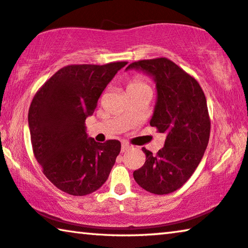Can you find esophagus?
I'll use <instances>...</instances> for the list:
<instances>
[{
  "label": "esophagus",
  "instance_id": "esophagus-1",
  "mask_svg": "<svg viewBox=\"0 0 248 248\" xmlns=\"http://www.w3.org/2000/svg\"><path fill=\"white\" fill-rule=\"evenodd\" d=\"M131 149V145L127 143H122V152H126L127 150Z\"/></svg>",
  "mask_w": 248,
  "mask_h": 248
}]
</instances>
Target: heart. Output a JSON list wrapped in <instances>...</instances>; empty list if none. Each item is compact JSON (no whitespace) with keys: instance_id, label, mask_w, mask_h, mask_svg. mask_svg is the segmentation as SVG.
<instances>
[{"instance_id":"heart-1","label":"heart","mask_w":248,"mask_h":248,"mask_svg":"<svg viewBox=\"0 0 248 248\" xmlns=\"http://www.w3.org/2000/svg\"><path fill=\"white\" fill-rule=\"evenodd\" d=\"M140 89H150L149 85L142 77H134L127 85V92L140 91Z\"/></svg>"}]
</instances>
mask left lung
Wrapping results in <instances>:
<instances>
[{
    "mask_svg": "<svg viewBox=\"0 0 248 248\" xmlns=\"http://www.w3.org/2000/svg\"><path fill=\"white\" fill-rule=\"evenodd\" d=\"M125 70L141 71L155 82L156 102L150 125L167 135L156 155L142 149L145 163L133 177L149 192H173L191 177L207 149L210 121L206 96L195 78L167 58L141 60Z\"/></svg>",
    "mask_w": 248,
    "mask_h": 248,
    "instance_id": "8db88e82",
    "label": "left lung"
}]
</instances>
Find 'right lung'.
<instances>
[{
    "mask_svg": "<svg viewBox=\"0 0 248 248\" xmlns=\"http://www.w3.org/2000/svg\"><path fill=\"white\" fill-rule=\"evenodd\" d=\"M127 62L71 64L42 86L29 109L32 149L44 173L71 196H86L105 184L120 154L121 143L89 138L85 121L98 99Z\"/></svg>",
    "mask_w": 248,
    "mask_h": 248,
    "instance_id": "right-lung-1",
    "label": "right lung"
}]
</instances>
